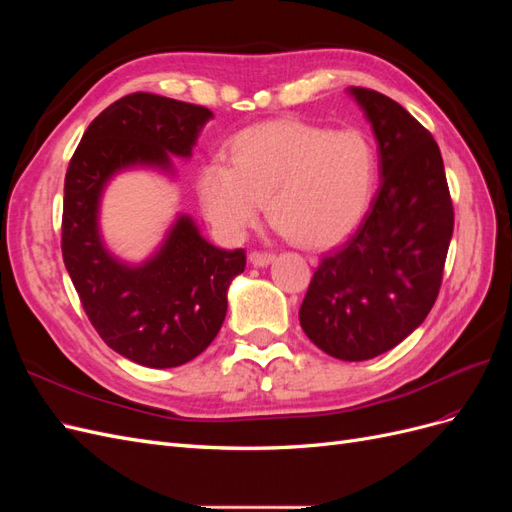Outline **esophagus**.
I'll list each match as a JSON object with an SVG mask.
<instances>
[{
    "mask_svg": "<svg viewBox=\"0 0 512 512\" xmlns=\"http://www.w3.org/2000/svg\"><path fill=\"white\" fill-rule=\"evenodd\" d=\"M273 260H275V256L267 254V252H252L250 254V262L254 267H269Z\"/></svg>",
    "mask_w": 512,
    "mask_h": 512,
    "instance_id": "34e87169",
    "label": "esophagus"
}]
</instances>
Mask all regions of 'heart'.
<instances>
[{
  "instance_id": "obj_1",
  "label": "heart",
  "mask_w": 512,
  "mask_h": 512,
  "mask_svg": "<svg viewBox=\"0 0 512 512\" xmlns=\"http://www.w3.org/2000/svg\"><path fill=\"white\" fill-rule=\"evenodd\" d=\"M230 164L198 173V200L209 224L228 241L252 230L267 203L277 230L305 250H327L359 228L374 196L376 149L359 130H329L275 119L241 130Z\"/></svg>"
}]
</instances>
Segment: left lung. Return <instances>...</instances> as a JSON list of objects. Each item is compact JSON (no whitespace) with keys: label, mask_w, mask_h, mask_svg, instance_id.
<instances>
[{"label":"left lung","mask_w":512,"mask_h":512,"mask_svg":"<svg viewBox=\"0 0 512 512\" xmlns=\"http://www.w3.org/2000/svg\"><path fill=\"white\" fill-rule=\"evenodd\" d=\"M346 91L376 136L380 188L354 235L322 256L299 320L322 352L367 361L404 342L427 318L455 218L433 136L378 91Z\"/></svg>","instance_id":"1"}]
</instances>
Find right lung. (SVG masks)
Returning a JSON list of instances; mask_svg holds the SVG:
<instances>
[{
    "instance_id": "1",
    "label": "right lung",
    "mask_w": 512,
    "mask_h": 512,
    "mask_svg": "<svg viewBox=\"0 0 512 512\" xmlns=\"http://www.w3.org/2000/svg\"><path fill=\"white\" fill-rule=\"evenodd\" d=\"M209 119L205 106L126 96L89 123L66 173L61 252L70 280L104 344L143 367H179L207 350L222 329L245 252L215 247L190 215L179 213L145 260H123L104 243L102 198L126 170L175 179L173 156L192 158Z\"/></svg>"
}]
</instances>
